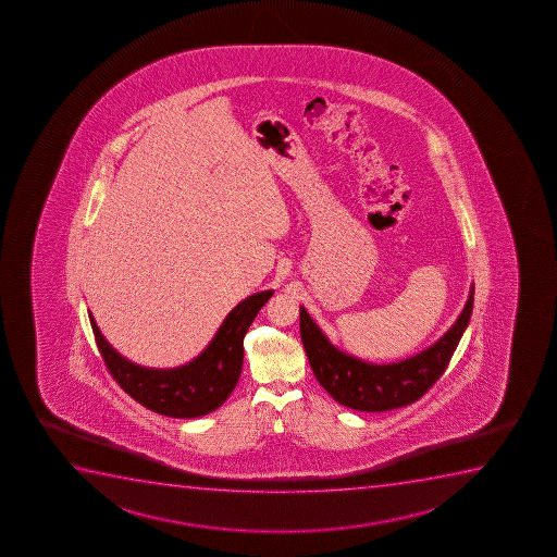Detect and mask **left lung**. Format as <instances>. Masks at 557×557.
Returning <instances> with one entry per match:
<instances>
[{
  "label": "left lung",
  "instance_id": "1",
  "mask_svg": "<svg viewBox=\"0 0 557 557\" xmlns=\"http://www.w3.org/2000/svg\"><path fill=\"white\" fill-rule=\"evenodd\" d=\"M473 309V285L462 313L434 345L406 360L367 363L335 348L300 306V335L309 366L339 405L361 412H386L412 405L444 374Z\"/></svg>",
  "mask_w": 557,
  "mask_h": 557
}]
</instances>
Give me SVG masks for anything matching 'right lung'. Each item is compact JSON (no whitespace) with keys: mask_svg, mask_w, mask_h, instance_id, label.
Listing matches in <instances>:
<instances>
[{"mask_svg":"<svg viewBox=\"0 0 557 557\" xmlns=\"http://www.w3.org/2000/svg\"><path fill=\"white\" fill-rule=\"evenodd\" d=\"M274 290H262L240 301L218 327L209 347L186 366L151 369L123 358L91 321L92 334L106 367L132 399L168 418L190 419L216 410L235 389L244 360V335Z\"/></svg>","mask_w":557,"mask_h":557,"instance_id":"right-lung-1","label":"right lung"}]
</instances>
